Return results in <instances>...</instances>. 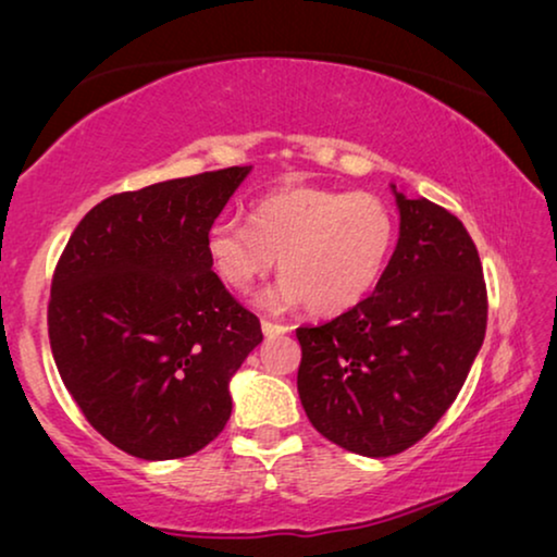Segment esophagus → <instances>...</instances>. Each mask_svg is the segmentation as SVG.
Here are the masks:
<instances>
[{
    "label": "esophagus",
    "mask_w": 557,
    "mask_h": 557,
    "mask_svg": "<svg viewBox=\"0 0 557 557\" xmlns=\"http://www.w3.org/2000/svg\"><path fill=\"white\" fill-rule=\"evenodd\" d=\"M261 330H263L265 337H278V334L292 332V326H286V324H276V322H271V319H263V322H261Z\"/></svg>",
    "instance_id": "1"
}]
</instances>
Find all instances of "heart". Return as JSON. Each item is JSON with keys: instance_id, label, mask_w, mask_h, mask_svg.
I'll list each match as a JSON object with an SVG mask.
<instances>
[{"instance_id": "1", "label": "heart", "mask_w": 557, "mask_h": 557, "mask_svg": "<svg viewBox=\"0 0 557 557\" xmlns=\"http://www.w3.org/2000/svg\"><path fill=\"white\" fill-rule=\"evenodd\" d=\"M398 218L383 197L334 187H281L240 220L208 231L212 269L227 288L248 294L278 258L284 281L265 294L271 307L304 301L311 314L334 317L368 296L391 263Z\"/></svg>"}]
</instances>
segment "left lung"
<instances>
[{
  "instance_id": "8db88e82",
  "label": "left lung",
  "mask_w": 557,
  "mask_h": 557,
  "mask_svg": "<svg viewBox=\"0 0 557 557\" xmlns=\"http://www.w3.org/2000/svg\"><path fill=\"white\" fill-rule=\"evenodd\" d=\"M400 238L375 292L299 326V398L314 429L352 454L393 456L451 408L486 332V284L467 227L393 185Z\"/></svg>"
}]
</instances>
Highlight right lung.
Segmentation results:
<instances>
[{
	"instance_id": "add662e5",
	"label": "right lung",
	"mask_w": 557,
	"mask_h": 557,
	"mask_svg": "<svg viewBox=\"0 0 557 557\" xmlns=\"http://www.w3.org/2000/svg\"><path fill=\"white\" fill-rule=\"evenodd\" d=\"M250 166L98 202L52 273L48 334L86 421L144 461L182 459L231 418L227 383L261 322L212 271L208 231Z\"/></svg>"
}]
</instances>
